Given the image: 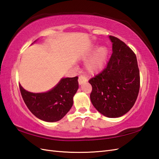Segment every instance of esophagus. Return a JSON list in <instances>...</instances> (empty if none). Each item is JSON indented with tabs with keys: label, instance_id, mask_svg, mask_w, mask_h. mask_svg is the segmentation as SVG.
<instances>
[{
	"label": "esophagus",
	"instance_id": "34e87169",
	"mask_svg": "<svg viewBox=\"0 0 159 159\" xmlns=\"http://www.w3.org/2000/svg\"><path fill=\"white\" fill-rule=\"evenodd\" d=\"M78 81H79V85H82V84L87 82V79L84 76L80 75L79 77V79H78Z\"/></svg>",
	"mask_w": 159,
	"mask_h": 159
}]
</instances>
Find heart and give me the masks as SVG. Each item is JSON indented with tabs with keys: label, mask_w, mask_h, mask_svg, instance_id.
<instances>
[{
	"label": "heart",
	"mask_w": 159,
	"mask_h": 159,
	"mask_svg": "<svg viewBox=\"0 0 159 159\" xmlns=\"http://www.w3.org/2000/svg\"><path fill=\"white\" fill-rule=\"evenodd\" d=\"M92 55H93L85 64V68L89 73L94 74L101 72L105 67L109 56V50L106 46H100L98 48L97 46H93L87 53L86 57Z\"/></svg>",
	"instance_id": "obj_1"
}]
</instances>
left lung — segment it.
Instances as JSON below:
<instances>
[{
  "label": "left lung",
  "instance_id": "1",
  "mask_svg": "<svg viewBox=\"0 0 159 159\" xmlns=\"http://www.w3.org/2000/svg\"><path fill=\"white\" fill-rule=\"evenodd\" d=\"M113 53L106 68L92 78L90 99L103 116L114 118L128 113L135 103L140 87L135 54L126 43L109 36Z\"/></svg>",
  "mask_w": 159,
  "mask_h": 159
}]
</instances>
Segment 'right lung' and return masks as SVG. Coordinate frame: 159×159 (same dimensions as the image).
<instances>
[{
  "label": "right lung",
  "instance_id": "obj_1",
  "mask_svg": "<svg viewBox=\"0 0 159 159\" xmlns=\"http://www.w3.org/2000/svg\"><path fill=\"white\" fill-rule=\"evenodd\" d=\"M24 102L39 119L48 122L57 121L66 116L73 105V97L79 89L78 76L63 78L51 90L31 93L19 85Z\"/></svg>",
  "mask_w": 159,
  "mask_h": 159
}]
</instances>
